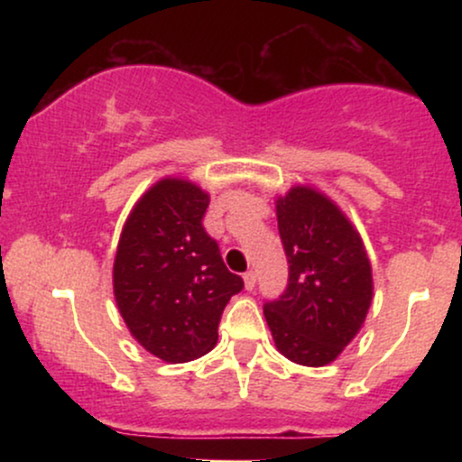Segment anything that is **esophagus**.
Segmentation results:
<instances>
[{
	"instance_id": "1",
	"label": "esophagus",
	"mask_w": 462,
	"mask_h": 462,
	"mask_svg": "<svg viewBox=\"0 0 462 462\" xmlns=\"http://www.w3.org/2000/svg\"><path fill=\"white\" fill-rule=\"evenodd\" d=\"M243 282H245V289H247V291H252L254 286H256V273L247 272L245 275H243Z\"/></svg>"
}]
</instances>
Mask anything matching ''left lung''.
<instances>
[{
  "mask_svg": "<svg viewBox=\"0 0 462 462\" xmlns=\"http://www.w3.org/2000/svg\"><path fill=\"white\" fill-rule=\"evenodd\" d=\"M275 215L289 284L264 304V319L282 356L323 367L337 360L367 317L374 298L367 252L343 210L304 184L275 199Z\"/></svg>",
  "mask_w": 462,
  "mask_h": 462,
  "instance_id": "1",
  "label": "left lung"
}]
</instances>
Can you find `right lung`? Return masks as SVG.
I'll return each instance as SVG.
<instances>
[{"mask_svg": "<svg viewBox=\"0 0 462 462\" xmlns=\"http://www.w3.org/2000/svg\"><path fill=\"white\" fill-rule=\"evenodd\" d=\"M208 193L162 178L136 201L116 245L113 289L121 317L147 352L189 363L217 343L221 312L243 289L201 219Z\"/></svg>", "mask_w": 462, "mask_h": 462, "instance_id": "obj_1", "label": "right lung"}]
</instances>
